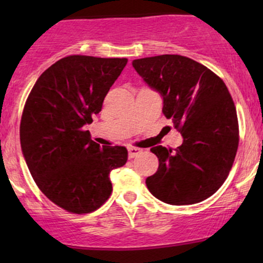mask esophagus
<instances>
[{"label":"esophagus","instance_id":"1","mask_svg":"<svg viewBox=\"0 0 263 263\" xmlns=\"http://www.w3.org/2000/svg\"><path fill=\"white\" fill-rule=\"evenodd\" d=\"M142 152L141 148H137V147H128V157L129 158H135L136 156H138Z\"/></svg>","mask_w":263,"mask_h":263}]
</instances>
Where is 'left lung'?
<instances>
[{"label":"left lung","mask_w":263,"mask_h":263,"mask_svg":"<svg viewBox=\"0 0 263 263\" xmlns=\"http://www.w3.org/2000/svg\"><path fill=\"white\" fill-rule=\"evenodd\" d=\"M161 93L163 114L183 136L176 149L157 146L158 170L146 179L152 195L172 205L200 203L229 176L238 147L236 108L216 74L183 55L163 54L132 62Z\"/></svg>","instance_id":"left-lung-1"}]
</instances>
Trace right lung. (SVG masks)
<instances>
[{"mask_svg": "<svg viewBox=\"0 0 263 263\" xmlns=\"http://www.w3.org/2000/svg\"><path fill=\"white\" fill-rule=\"evenodd\" d=\"M126 64V58L65 57L38 78L26 101L23 157L42 193L69 213L99 209L112 192L110 172L127 162L125 147L100 148L85 131Z\"/></svg>", "mask_w": 263, "mask_h": 263, "instance_id": "right-lung-1", "label": "right lung"}]
</instances>
